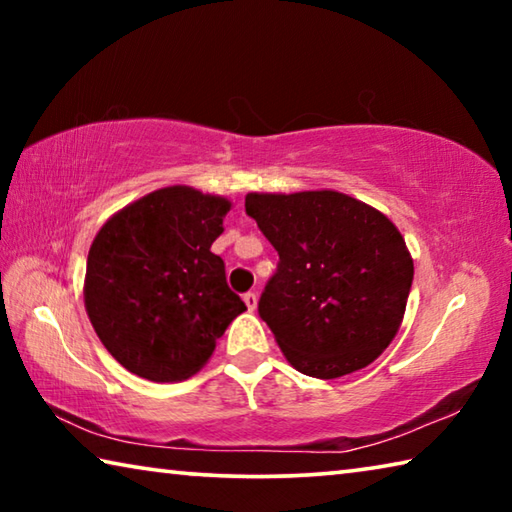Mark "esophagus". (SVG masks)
Masks as SVG:
<instances>
[{
  "instance_id": "1",
  "label": "esophagus",
  "mask_w": 512,
  "mask_h": 512,
  "mask_svg": "<svg viewBox=\"0 0 512 512\" xmlns=\"http://www.w3.org/2000/svg\"><path fill=\"white\" fill-rule=\"evenodd\" d=\"M244 302H246L248 311H255V309H257V293H246Z\"/></svg>"
}]
</instances>
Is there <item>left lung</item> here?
<instances>
[{
  "label": "left lung",
  "instance_id": "8db88e82",
  "mask_svg": "<svg viewBox=\"0 0 512 512\" xmlns=\"http://www.w3.org/2000/svg\"><path fill=\"white\" fill-rule=\"evenodd\" d=\"M246 214L280 255L259 316L291 366L318 379L370 366L395 339L413 282L395 223L334 189L250 192Z\"/></svg>",
  "mask_w": 512,
  "mask_h": 512
}]
</instances>
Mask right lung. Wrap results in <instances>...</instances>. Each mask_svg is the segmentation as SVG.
Segmentation results:
<instances>
[{
	"mask_svg": "<svg viewBox=\"0 0 512 512\" xmlns=\"http://www.w3.org/2000/svg\"><path fill=\"white\" fill-rule=\"evenodd\" d=\"M232 203L173 185L112 214L94 237L83 298L94 332L121 366L183 381L212 357L246 305L212 253Z\"/></svg>",
	"mask_w": 512,
	"mask_h": 512,
	"instance_id": "1",
	"label": "right lung"
}]
</instances>
